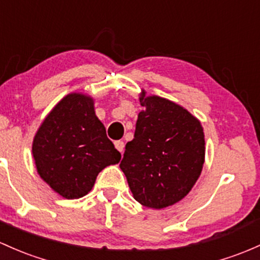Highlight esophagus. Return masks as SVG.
Returning a JSON list of instances; mask_svg holds the SVG:
<instances>
[{
	"instance_id": "esophagus-1",
	"label": "esophagus",
	"mask_w": 260,
	"mask_h": 260,
	"mask_svg": "<svg viewBox=\"0 0 260 260\" xmlns=\"http://www.w3.org/2000/svg\"><path fill=\"white\" fill-rule=\"evenodd\" d=\"M115 147L117 148V150L121 153H123L124 150V142L123 141H116L115 142Z\"/></svg>"
}]
</instances>
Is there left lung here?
<instances>
[{
    "mask_svg": "<svg viewBox=\"0 0 260 260\" xmlns=\"http://www.w3.org/2000/svg\"><path fill=\"white\" fill-rule=\"evenodd\" d=\"M139 101L143 111L119 168L139 204L164 209L185 198L199 179L204 129L199 119L169 100L142 96Z\"/></svg>",
    "mask_w": 260,
    "mask_h": 260,
    "instance_id": "left-lung-1",
    "label": "left lung"
}]
</instances>
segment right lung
I'll return each instance as SVG.
<instances>
[{
	"instance_id": "1",
	"label": "right lung",
	"mask_w": 260,
	"mask_h": 260,
	"mask_svg": "<svg viewBox=\"0 0 260 260\" xmlns=\"http://www.w3.org/2000/svg\"><path fill=\"white\" fill-rule=\"evenodd\" d=\"M32 152L41 178L65 199L86 195L99 173L121 160L92 99L80 93H70L53 108L34 137Z\"/></svg>"
}]
</instances>
